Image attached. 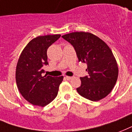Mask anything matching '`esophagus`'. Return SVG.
<instances>
[{"label": "esophagus", "mask_w": 132, "mask_h": 132, "mask_svg": "<svg viewBox=\"0 0 132 132\" xmlns=\"http://www.w3.org/2000/svg\"><path fill=\"white\" fill-rule=\"evenodd\" d=\"M65 78L67 79V80H71V78H72V77L71 76H65Z\"/></svg>", "instance_id": "34e87169"}]
</instances>
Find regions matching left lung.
<instances>
[{"label":"left lung","mask_w":132,"mask_h":132,"mask_svg":"<svg viewBox=\"0 0 132 132\" xmlns=\"http://www.w3.org/2000/svg\"><path fill=\"white\" fill-rule=\"evenodd\" d=\"M74 47L78 61L87 63L89 75L80 77L78 93L85 98L98 101L114 88L118 68L112 50L98 36L89 32L76 31L62 36Z\"/></svg>","instance_id":"1"}]
</instances>
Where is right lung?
Listing matches in <instances>:
<instances>
[{
	"label": "right lung",
	"instance_id": "right-lung-1",
	"mask_svg": "<svg viewBox=\"0 0 132 132\" xmlns=\"http://www.w3.org/2000/svg\"><path fill=\"white\" fill-rule=\"evenodd\" d=\"M60 34L38 36L21 52L16 69L17 87L23 98L34 105L45 107L56 97L63 76H43L48 65L47 51Z\"/></svg>",
	"mask_w": 132,
	"mask_h": 132
}]
</instances>
